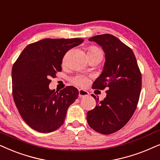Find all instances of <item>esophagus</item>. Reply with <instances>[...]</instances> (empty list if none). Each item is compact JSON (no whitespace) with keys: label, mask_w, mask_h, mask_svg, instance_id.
<instances>
[{"label":"esophagus","mask_w":160,"mask_h":160,"mask_svg":"<svg viewBox=\"0 0 160 160\" xmlns=\"http://www.w3.org/2000/svg\"><path fill=\"white\" fill-rule=\"evenodd\" d=\"M89 95V92L88 91L84 90H78V96L80 98H84V97H86Z\"/></svg>","instance_id":"34e87169"}]
</instances>
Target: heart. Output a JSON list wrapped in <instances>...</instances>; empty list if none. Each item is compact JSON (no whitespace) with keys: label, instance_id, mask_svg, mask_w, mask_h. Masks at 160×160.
Listing matches in <instances>:
<instances>
[{"label":"heart","instance_id":"1","mask_svg":"<svg viewBox=\"0 0 160 160\" xmlns=\"http://www.w3.org/2000/svg\"><path fill=\"white\" fill-rule=\"evenodd\" d=\"M102 52L98 48L96 47H90L88 50V53H94V52ZM89 81H90V78H89L88 76L82 75V74H78V75H76L73 77L70 78V82H71L72 84L74 85H76L78 87H81V88H84L87 85L89 84Z\"/></svg>","mask_w":160,"mask_h":160}]
</instances>
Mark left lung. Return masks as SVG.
Here are the masks:
<instances>
[{
	"instance_id": "8db88e82",
	"label": "left lung",
	"mask_w": 160,
	"mask_h": 160,
	"mask_svg": "<svg viewBox=\"0 0 160 160\" xmlns=\"http://www.w3.org/2000/svg\"><path fill=\"white\" fill-rule=\"evenodd\" d=\"M103 48L106 62L102 73L92 84V89H107V96L87 113L89 126L95 132L110 134L123 127L138 106L142 88V75L135 56L129 47L112 34L89 39Z\"/></svg>"
}]
</instances>
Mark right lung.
Returning a JSON list of instances; mask_svg holds the SVG:
<instances>
[{
  "instance_id": "add662e5",
  "label": "right lung",
  "mask_w": 160,
  "mask_h": 160,
  "mask_svg": "<svg viewBox=\"0 0 160 160\" xmlns=\"http://www.w3.org/2000/svg\"><path fill=\"white\" fill-rule=\"evenodd\" d=\"M83 39H44L25 48L12 70V95L18 112L31 128L41 133L59 128L68 107L76 100L77 89L68 86L59 92L48 88L51 78L62 71L65 53Z\"/></svg>"
}]
</instances>
